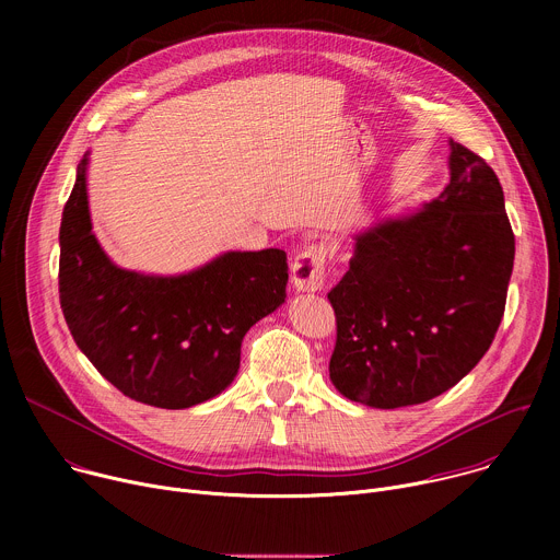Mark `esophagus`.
<instances>
[{"instance_id": "1", "label": "esophagus", "mask_w": 560, "mask_h": 560, "mask_svg": "<svg viewBox=\"0 0 560 560\" xmlns=\"http://www.w3.org/2000/svg\"><path fill=\"white\" fill-rule=\"evenodd\" d=\"M326 250L324 246H307L292 264V283L299 292H316L326 281Z\"/></svg>"}]
</instances>
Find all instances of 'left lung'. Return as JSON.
Returning a JSON list of instances; mask_svg holds the SVG:
<instances>
[{"label":"left lung","instance_id":"left-lung-1","mask_svg":"<svg viewBox=\"0 0 560 560\" xmlns=\"http://www.w3.org/2000/svg\"><path fill=\"white\" fill-rule=\"evenodd\" d=\"M450 184L354 234L350 270L330 290V381L350 401L394 410L456 385L490 350L514 268L503 188L481 156L450 139Z\"/></svg>","mask_w":560,"mask_h":560}]
</instances>
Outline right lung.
Here are the masks:
<instances>
[{
	"label": "right lung",
	"mask_w": 560,
	"mask_h": 560,
	"mask_svg": "<svg viewBox=\"0 0 560 560\" xmlns=\"http://www.w3.org/2000/svg\"><path fill=\"white\" fill-rule=\"evenodd\" d=\"M91 152L77 166L59 228V301L100 374L139 404L184 410L236 376L246 332L285 301L279 248L230 250L182 275L119 268L93 232Z\"/></svg>",
	"instance_id": "right-lung-1"
}]
</instances>
